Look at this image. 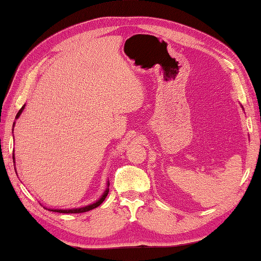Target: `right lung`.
Returning a JSON list of instances; mask_svg holds the SVG:
<instances>
[{"label":"right lung","mask_w":261,"mask_h":261,"mask_svg":"<svg viewBox=\"0 0 261 261\" xmlns=\"http://www.w3.org/2000/svg\"><path fill=\"white\" fill-rule=\"evenodd\" d=\"M23 109H24V105L21 107V109L19 110V112L17 113V116H15V119H18V117L20 116V114L22 113ZM13 160H14V156H13ZM107 186L110 187V185H107ZM109 191H110V189L107 188L106 190H105V192H104V195L101 196V198L99 199V200H98V201H96L95 203H93V205L86 206V207H83V208H74V209H53L52 212H56V213H63V214H81V213L89 212V211H91V209H94V208H96V207H98V206L100 205V203L105 200V198L107 197V195H109ZM49 211H50V209H49Z\"/></svg>","instance_id":"1"}]
</instances>
